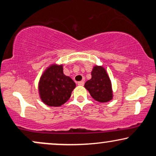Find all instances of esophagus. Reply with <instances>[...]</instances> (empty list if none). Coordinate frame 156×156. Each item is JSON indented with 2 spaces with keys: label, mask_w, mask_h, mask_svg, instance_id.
Masks as SVG:
<instances>
[{
  "label": "esophagus",
  "mask_w": 156,
  "mask_h": 156,
  "mask_svg": "<svg viewBox=\"0 0 156 156\" xmlns=\"http://www.w3.org/2000/svg\"><path fill=\"white\" fill-rule=\"evenodd\" d=\"M78 85H79V86H83V85H84V81H83V80H81V81L78 82Z\"/></svg>",
  "instance_id": "34e87169"
}]
</instances>
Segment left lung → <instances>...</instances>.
Listing matches in <instances>:
<instances>
[{
	"label": "left lung",
	"mask_w": 156,
	"mask_h": 156,
	"mask_svg": "<svg viewBox=\"0 0 156 156\" xmlns=\"http://www.w3.org/2000/svg\"><path fill=\"white\" fill-rule=\"evenodd\" d=\"M91 75L92 78L86 82L84 87L89 91L93 99L100 103H107L112 101V82L105 68L102 66H94Z\"/></svg>",
	"instance_id": "obj_1"
}]
</instances>
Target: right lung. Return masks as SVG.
<instances>
[{
    "mask_svg": "<svg viewBox=\"0 0 156 156\" xmlns=\"http://www.w3.org/2000/svg\"><path fill=\"white\" fill-rule=\"evenodd\" d=\"M76 83L63 73V64H51L40 77L39 98L48 106L59 107L70 98Z\"/></svg>",
    "mask_w": 156,
    "mask_h": 156,
    "instance_id": "add662e5",
    "label": "right lung"
}]
</instances>
